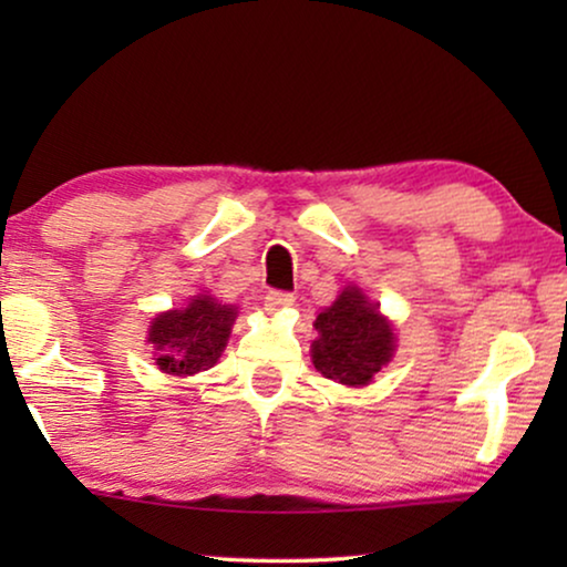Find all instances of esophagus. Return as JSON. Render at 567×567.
I'll list each match as a JSON object with an SVG mask.
<instances>
[{"label":"esophagus","mask_w":567,"mask_h":567,"mask_svg":"<svg viewBox=\"0 0 567 567\" xmlns=\"http://www.w3.org/2000/svg\"><path fill=\"white\" fill-rule=\"evenodd\" d=\"M293 305V293L289 291H268L266 293V309L268 312H276V309H284V307H291Z\"/></svg>","instance_id":"obj_1"}]
</instances>
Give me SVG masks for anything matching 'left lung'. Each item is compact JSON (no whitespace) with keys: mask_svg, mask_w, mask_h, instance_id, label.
I'll use <instances>...</instances> for the list:
<instances>
[{"mask_svg":"<svg viewBox=\"0 0 567 567\" xmlns=\"http://www.w3.org/2000/svg\"><path fill=\"white\" fill-rule=\"evenodd\" d=\"M315 330V369L338 384L367 386L394 355L390 320L359 286H346L340 297L317 315Z\"/></svg>","mask_w":567,"mask_h":567,"instance_id":"8db88e82","label":"left lung"}]
</instances>
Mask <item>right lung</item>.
Returning <instances> with one entry per match:
<instances>
[{
    "mask_svg": "<svg viewBox=\"0 0 567 567\" xmlns=\"http://www.w3.org/2000/svg\"><path fill=\"white\" fill-rule=\"evenodd\" d=\"M235 317V305H221L208 293L154 317L146 343L157 351L159 371L185 379L212 369L227 348Z\"/></svg>",
    "mask_w": 567,
    "mask_h": 567,
    "instance_id": "add662e5",
    "label": "right lung"
}]
</instances>
